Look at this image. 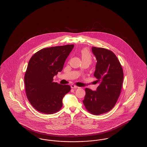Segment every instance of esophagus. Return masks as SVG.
Instances as JSON below:
<instances>
[{"instance_id":"1","label":"esophagus","mask_w":147,"mask_h":147,"mask_svg":"<svg viewBox=\"0 0 147 147\" xmlns=\"http://www.w3.org/2000/svg\"><path fill=\"white\" fill-rule=\"evenodd\" d=\"M70 86H71V88H78V86H76V85H74V84H71Z\"/></svg>"}]
</instances>
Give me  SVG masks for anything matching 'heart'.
I'll return each instance as SVG.
<instances>
[{
    "instance_id": "b5f03b06",
    "label": "heart",
    "mask_w": 147,
    "mask_h": 147,
    "mask_svg": "<svg viewBox=\"0 0 147 147\" xmlns=\"http://www.w3.org/2000/svg\"><path fill=\"white\" fill-rule=\"evenodd\" d=\"M80 54L83 62H88L90 64L92 60V57L88 49H83L80 51Z\"/></svg>"
}]
</instances>
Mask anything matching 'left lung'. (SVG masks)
I'll use <instances>...</instances> for the list:
<instances>
[{"label": "left lung", "instance_id": "1", "mask_svg": "<svg viewBox=\"0 0 147 147\" xmlns=\"http://www.w3.org/2000/svg\"><path fill=\"white\" fill-rule=\"evenodd\" d=\"M97 59L94 76L99 86L96 91L86 88L83 101L86 110L98 115L110 111L115 106L121 93L124 73L121 65L113 51L92 47Z\"/></svg>", "mask_w": 147, "mask_h": 147}]
</instances>
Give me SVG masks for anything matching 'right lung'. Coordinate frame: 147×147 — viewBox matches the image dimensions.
<instances>
[{
  "instance_id": "add662e5",
  "label": "right lung",
  "mask_w": 147,
  "mask_h": 147,
  "mask_svg": "<svg viewBox=\"0 0 147 147\" xmlns=\"http://www.w3.org/2000/svg\"><path fill=\"white\" fill-rule=\"evenodd\" d=\"M74 45L42 49L31 57L24 75L27 97L38 112L53 114L62 107L64 96L71 90L69 85L53 82V77L62 70Z\"/></svg>"
}]
</instances>
